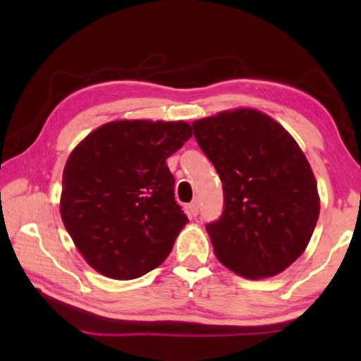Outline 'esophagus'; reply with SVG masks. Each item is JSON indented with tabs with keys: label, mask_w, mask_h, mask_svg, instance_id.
<instances>
[{
	"label": "esophagus",
	"mask_w": 361,
	"mask_h": 361,
	"mask_svg": "<svg viewBox=\"0 0 361 361\" xmlns=\"http://www.w3.org/2000/svg\"><path fill=\"white\" fill-rule=\"evenodd\" d=\"M188 210H189V213H191V216H197V213H199V202H197V200H192V202L188 205Z\"/></svg>",
	"instance_id": "obj_1"
}]
</instances>
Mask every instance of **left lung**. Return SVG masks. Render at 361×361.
Wrapping results in <instances>:
<instances>
[{
	"label": "left lung",
	"instance_id": "8db88e82",
	"mask_svg": "<svg viewBox=\"0 0 361 361\" xmlns=\"http://www.w3.org/2000/svg\"><path fill=\"white\" fill-rule=\"evenodd\" d=\"M223 181L224 212L205 226L223 266L250 280L274 277L307 248L320 215L317 181L296 140L253 108L192 122Z\"/></svg>",
	"mask_w": 361,
	"mask_h": 361
}]
</instances>
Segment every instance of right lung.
<instances>
[{
  "label": "right lung",
  "instance_id": "1",
  "mask_svg": "<svg viewBox=\"0 0 361 361\" xmlns=\"http://www.w3.org/2000/svg\"><path fill=\"white\" fill-rule=\"evenodd\" d=\"M192 135L185 121L118 119L68 156L60 216L102 276L132 280L161 266L189 219L176 204L167 157Z\"/></svg>",
  "mask_w": 361,
  "mask_h": 361
}]
</instances>
